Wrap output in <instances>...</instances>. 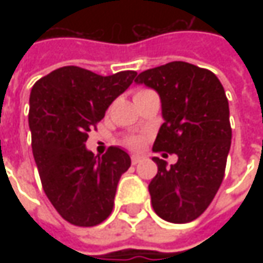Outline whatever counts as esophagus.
I'll return each mask as SVG.
<instances>
[{
    "instance_id": "34e87169",
    "label": "esophagus",
    "mask_w": 263,
    "mask_h": 263,
    "mask_svg": "<svg viewBox=\"0 0 263 263\" xmlns=\"http://www.w3.org/2000/svg\"><path fill=\"white\" fill-rule=\"evenodd\" d=\"M140 161H142V157H140V155H133V157H132V164H133V165H137Z\"/></svg>"
}]
</instances>
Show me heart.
Masks as SVG:
<instances>
[{
	"label": "heart",
	"mask_w": 263,
	"mask_h": 263,
	"mask_svg": "<svg viewBox=\"0 0 263 263\" xmlns=\"http://www.w3.org/2000/svg\"><path fill=\"white\" fill-rule=\"evenodd\" d=\"M143 143H145V137L140 135H133L124 139V145L130 149H140L143 146Z\"/></svg>",
	"instance_id": "1"
}]
</instances>
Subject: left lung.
Listing matches in <instances>:
<instances>
[{
  "label": "left lung",
  "instance_id": "1",
  "mask_svg": "<svg viewBox=\"0 0 263 263\" xmlns=\"http://www.w3.org/2000/svg\"><path fill=\"white\" fill-rule=\"evenodd\" d=\"M135 82L161 98L164 123L152 151L178 157L171 168L152 158L158 165L149 183L152 208L168 222H190L206 211L224 180L231 146L224 87L212 71L184 61L145 70Z\"/></svg>",
  "mask_w": 263,
  "mask_h": 263
}]
</instances>
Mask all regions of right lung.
<instances>
[{"mask_svg":"<svg viewBox=\"0 0 263 263\" xmlns=\"http://www.w3.org/2000/svg\"><path fill=\"white\" fill-rule=\"evenodd\" d=\"M136 74L127 70L99 76L66 66L32 87L29 127L41 183L57 212L73 226L93 227L112 212L117 184L132 164L130 157L117 146L95 157L85 143Z\"/></svg>","mask_w":263,"mask_h":263,"instance_id":"obj_1","label":"right lung"}]
</instances>
